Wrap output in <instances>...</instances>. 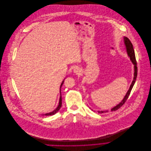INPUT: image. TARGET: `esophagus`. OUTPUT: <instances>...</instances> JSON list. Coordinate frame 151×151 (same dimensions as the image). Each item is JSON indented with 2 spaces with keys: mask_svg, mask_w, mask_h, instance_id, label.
Segmentation results:
<instances>
[{
  "mask_svg": "<svg viewBox=\"0 0 151 151\" xmlns=\"http://www.w3.org/2000/svg\"><path fill=\"white\" fill-rule=\"evenodd\" d=\"M73 71H74V73H76V74H78L80 73L81 70H80V69L78 67H75V68H74V70H73Z\"/></svg>",
  "mask_w": 151,
  "mask_h": 151,
  "instance_id": "obj_1",
  "label": "esophagus"
}]
</instances>
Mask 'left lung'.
Returning a JSON list of instances; mask_svg holds the SVG:
<instances>
[{"label": "left lung", "mask_w": 151, "mask_h": 151, "mask_svg": "<svg viewBox=\"0 0 151 151\" xmlns=\"http://www.w3.org/2000/svg\"><path fill=\"white\" fill-rule=\"evenodd\" d=\"M124 43L125 45V47L126 49V52L127 53V55L129 56V58L130 60L131 61V62L132 63V64L134 65V77H133V80L130 85L129 89L128 90L127 92L126 93V95L124 96V98L123 99V100L116 106H115L114 107L111 109V111H114L117 110L118 109L120 108L124 103L125 102L127 101V99H128L129 96V93L131 92V91L132 88V87L134 86L135 81H136V78H137V62H136V59H135V53H134V50L133 48V46L131 42V41H129V39L126 37H124ZM108 110H105V111H98V113H103L105 112H108Z\"/></svg>", "instance_id": "left-lung-1"}]
</instances>
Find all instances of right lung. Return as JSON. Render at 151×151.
Listing matches in <instances>:
<instances>
[{
  "label": "right lung",
  "mask_w": 151,
  "mask_h": 151,
  "mask_svg": "<svg viewBox=\"0 0 151 151\" xmlns=\"http://www.w3.org/2000/svg\"><path fill=\"white\" fill-rule=\"evenodd\" d=\"M65 78L64 79V80L62 81V84H61V85H60V99H59V105L58 106V107L56 108V109H55L54 110H53L52 111H51V112H49V113H45V114H42V115H45V116H52V115H53V114H56L59 110H60V109L61 108V106H62V93H61V88H62V85L63 84V83H64V81H65Z\"/></svg>",
  "instance_id": "add662e5"
}]
</instances>
